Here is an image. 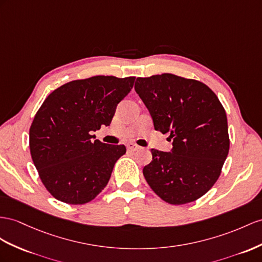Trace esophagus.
<instances>
[{
	"instance_id": "obj_1",
	"label": "esophagus",
	"mask_w": 262,
	"mask_h": 262,
	"mask_svg": "<svg viewBox=\"0 0 262 262\" xmlns=\"http://www.w3.org/2000/svg\"><path fill=\"white\" fill-rule=\"evenodd\" d=\"M126 146H127V149L132 150V151H135V150L138 149V146L136 144H134V143H128Z\"/></svg>"
}]
</instances>
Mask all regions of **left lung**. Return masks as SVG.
<instances>
[{"mask_svg": "<svg viewBox=\"0 0 262 262\" xmlns=\"http://www.w3.org/2000/svg\"><path fill=\"white\" fill-rule=\"evenodd\" d=\"M135 91L155 129L172 139L171 152L151 149L146 182L166 203H192L217 182L229 152L224 106L206 84L169 73L137 77Z\"/></svg>", "mask_w": 262, "mask_h": 262, "instance_id": "obj_1", "label": "left lung"}]
</instances>
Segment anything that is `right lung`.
Here are the masks:
<instances>
[{"label": "right lung", "instance_id": "obj_1", "mask_svg": "<svg viewBox=\"0 0 262 262\" xmlns=\"http://www.w3.org/2000/svg\"><path fill=\"white\" fill-rule=\"evenodd\" d=\"M135 77L93 76L72 80L45 98L30 128V151L45 188L70 205L90 203L111 178L124 145L93 140L108 126Z\"/></svg>", "mask_w": 262, "mask_h": 262}]
</instances>
